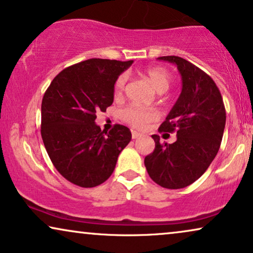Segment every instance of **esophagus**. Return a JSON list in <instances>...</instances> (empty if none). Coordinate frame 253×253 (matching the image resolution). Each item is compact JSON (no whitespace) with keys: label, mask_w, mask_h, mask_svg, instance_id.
Wrapping results in <instances>:
<instances>
[{"label":"esophagus","mask_w":253,"mask_h":253,"mask_svg":"<svg viewBox=\"0 0 253 253\" xmlns=\"http://www.w3.org/2000/svg\"><path fill=\"white\" fill-rule=\"evenodd\" d=\"M141 136H142V134H141V133L135 132V130H133V132H132V137H133L134 140L139 139V137H141Z\"/></svg>","instance_id":"esophagus-1"}]
</instances>
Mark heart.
Wrapping results in <instances>:
<instances>
[{"instance_id":"obj_1","label":"heart","mask_w":253,"mask_h":253,"mask_svg":"<svg viewBox=\"0 0 253 253\" xmlns=\"http://www.w3.org/2000/svg\"><path fill=\"white\" fill-rule=\"evenodd\" d=\"M142 75L149 81L151 85L157 92L163 93L170 89L172 84V76L167 69L161 68V67H151L143 70ZM125 83H126V75H119L117 77L116 82L113 84V92L114 96L119 97L123 95L125 89ZM121 119L129 124L130 126L135 128L142 129L147 126L148 123L156 120L158 113L155 110L142 109V107L129 105L121 111L120 113Z\"/></svg>"}]
</instances>
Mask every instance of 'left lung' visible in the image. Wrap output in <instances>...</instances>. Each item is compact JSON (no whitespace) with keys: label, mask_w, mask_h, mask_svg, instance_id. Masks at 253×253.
Returning <instances> with one entry per match:
<instances>
[{"label":"left lung","mask_w":253,"mask_h":253,"mask_svg":"<svg viewBox=\"0 0 253 253\" xmlns=\"http://www.w3.org/2000/svg\"><path fill=\"white\" fill-rule=\"evenodd\" d=\"M174 63L183 80L179 98L160 132L177 133L176 142L161 143L151 135L155 149L144 158L151 179L162 187H186L205 173L220 149L225 126V109L213 79L179 56L158 58Z\"/></svg>","instance_id":"obj_1"}]
</instances>
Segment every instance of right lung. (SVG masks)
Wrapping results in <instances>:
<instances>
[{
	"label": "right lung",
	"mask_w": 253,
	"mask_h": 253,
	"mask_svg": "<svg viewBox=\"0 0 253 253\" xmlns=\"http://www.w3.org/2000/svg\"><path fill=\"white\" fill-rule=\"evenodd\" d=\"M133 63L89 59L54 77L42 102V137L53 166L70 183L95 187L109 179L118 156L132 139L116 124L109 133L95 124L96 113L113 103L117 77Z\"/></svg>",
	"instance_id": "obj_1"
}]
</instances>
